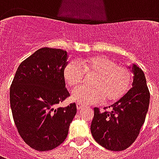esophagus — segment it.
Wrapping results in <instances>:
<instances>
[{"mask_svg": "<svg viewBox=\"0 0 159 159\" xmlns=\"http://www.w3.org/2000/svg\"><path fill=\"white\" fill-rule=\"evenodd\" d=\"M84 106L83 105H82V104H80V103H77L76 104V108H77V110L80 111V110H82L83 108H84Z\"/></svg>", "mask_w": 159, "mask_h": 159, "instance_id": "34e87169", "label": "esophagus"}]
</instances>
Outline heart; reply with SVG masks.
Listing matches in <instances>:
<instances>
[{"label":"heart","mask_w":159,"mask_h":159,"mask_svg":"<svg viewBox=\"0 0 159 159\" xmlns=\"http://www.w3.org/2000/svg\"><path fill=\"white\" fill-rule=\"evenodd\" d=\"M85 75L94 76L91 89L74 91L71 100L82 105L108 103L121 100L129 89L133 75L126 66L117 65L114 59L105 55H92L80 59L78 62L70 61L64 69V78L72 89L79 88Z\"/></svg>","instance_id":"heart-1"}]
</instances>
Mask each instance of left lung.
<instances>
[{"label":"left lung","instance_id":"8db88e82","mask_svg":"<svg viewBox=\"0 0 159 159\" xmlns=\"http://www.w3.org/2000/svg\"><path fill=\"white\" fill-rule=\"evenodd\" d=\"M133 72V88L111 106V111L101 112L97 107L93 109L91 133L93 139L107 150L123 151L129 147L145 123L150 92L141 69L134 65Z\"/></svg>","mask_w":159,"mask_h":159}]
</instances>
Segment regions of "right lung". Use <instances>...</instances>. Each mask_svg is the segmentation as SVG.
I'll use <instances>...</instances> for the list:
<instances>
[{"label":"right lung","instance_id":"obj_1","mask_svg":"<svg viewBox=\"0 0 159 159\" xmlns=\"http://www.w3.org/2000/svg\"><path fill=\"white\" fill-rule=\"evenodd\" d=\"M66 59L62 49H38L19 65L10 87L16 128L35 150L50 151L62 144L76 113V103L54 108L70 96L64 78Z\"/></svg>","mask_w":159,"mask_h":159}]
</instances>
